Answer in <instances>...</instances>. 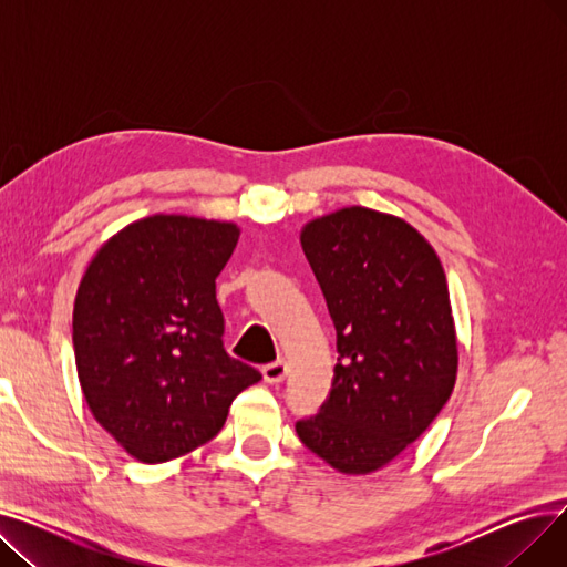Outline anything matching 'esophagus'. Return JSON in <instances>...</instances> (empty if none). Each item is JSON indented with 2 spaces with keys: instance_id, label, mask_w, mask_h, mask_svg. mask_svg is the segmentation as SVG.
I'll list each match as a JSON object with an SVG mask.
<instances>
[{
  "instance_id": "esophagus-1",
  "label": "esophagus",
  "mask_w": 567,
  "mask_h": 567,
  "mask_svg": "<svg viewBox=\"0 0 567 567\" xmlns=\"http://www.w3.org/2000/svg\"><path fill=\"white\" fill-rule=\"evenodd\" d=\"M264 381L268 383H280L287 377V363L285 361H276V363H268L264 365Z\"/></svg>"
}]
</instances>
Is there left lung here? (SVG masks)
<instances>
[{
  "instance_id": "1",
  "label": "left lung",
  "mask_w": 567,
  "mask_h": 567,
  "mask_svg": "<svg viewBox=\"0 0 567 567\" xmlns=\"http://www.w3.org/2000/svg\"><path fill=\"white\" fill-rule=\"evenodd\" d=\"M301 246L338 336L329 400L296 421L308 449L342 473L395 460L449 402L457 340L443 266L395 216L349 206L317 218Z\"/></svg>"
}]
</instances>
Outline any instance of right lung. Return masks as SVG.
I'll return each instance as SVG.
<instances>
[{"mask_svg": "<svg viewBox=\"0 0 567 567\" xmlns=\"http://www.w3.org/2000/svg\"><path fill=\"white\" fill-rule=\"evenodd\" d=\"M231 223L152 216L112 236L73 308V349L94 419L144 464L212 441L234 398L261 374L223 347L216 278Z\"/></svg>", "mask_w": 567, "mask_h": 567, "instance_id": "add662e5", "label": "right lung"}]
</instances>
